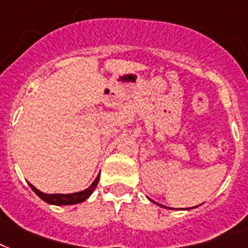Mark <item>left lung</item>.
I'll return each instance as SVG.
<instances>
[{"mask_svg": "<svg viewBox=\"0 0 248 248\" xmlns=\"http://www.w3.org/2000/svg\"><path fill=\"white\" fill-rule=\"evenodd\" d=\"M155 203V202H154ZM159 206H160V204H159ZM164 208H166V207H164ZM193 208H195V207H193ZM186 210H190V208H186Z\"/></svg>", "mask_w": 248, "mask_h": 248, "instance_id": "obj_1", "label": "left lung"}]
</instances>
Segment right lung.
Returning <instances> with one entry per match:
<instances>
[{"label":"right lung","instance_id":"1","mask_svg":"<svg viewBox=\"0 0 248 248\" xmlns=\"http://www.w3.org/2000/svg\"><path fill=\"white\" fill-rule=\"evenodd\" d=\"M98 181H99V174H98L97 178L92 182V185H90L88 189L72 194H45L42 193V191H40L38 189H36L32 184H30V186L31 189L33 190L34 193L37 194L38 197L41 198L44 202L49 203V204H54V206H70V204H78V203H81L84 202V201H86V199L92 195L94 189L97 187Z\"/></svg>","mask_w":248,"mask_h":248}]
</instances>
